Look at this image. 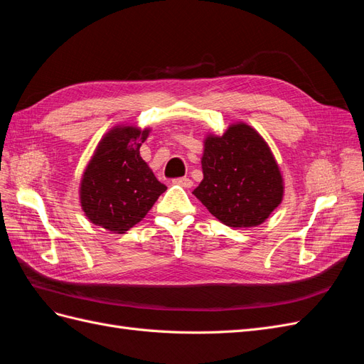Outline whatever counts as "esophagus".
Segmentation results:
<instances>
[{
  "mask_svg": "<svg viewBox=\"0 0 364 364\" xmlns=\"http://www.w3.org/2000/svg\"><path fill=\"white\" fill-rule=\"evenodd\" d=\"M173 183L183 186V188H191V186H193V181L188 179V178H178V179L173 181Z\"/></svg>",
  "mask_w": 364,
  "mask_h": 364,
  "instance_id": "34e87169",
  "label": "esophagus"
}]
</instances>
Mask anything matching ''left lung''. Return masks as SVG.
Returning a JSON list of instances; mask_svg holds the SVG:
<instances>
[{
    "mask_svg": "<svg viewBox=\"0 0 364 364\" xmlns=\"http://www.w3.org/2000/svg\"><path fill=\"white\" fill-rule=\"evenodd\" d=\"M203 179L193 194L229 228L266 222L284 197V178L258 132L243 121L203 139Z\"/></svg>",
    "mask_w": 364,
    "mask_h": 364,
    "instance_id": "left-lung-1",
    "label": "left lung"
}]
</instances>
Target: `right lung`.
Instances as JSON below:
<instances>
[{"label":"right lung","instance_id":"1","mask_svg":"<svg viewBox=\"0 0 364 364\" xmlns=\"http://www.w3.org/2000/svg\"><path fill=\"white\" fill-rule=\"evenodd\" d=\"M150 127L117 124L106 132L82 174L80 206L91 223L124 234L147 215L167 190L141 158Z\"/></svg>","mask_w":364,"mask_h":364}]
</instances>
